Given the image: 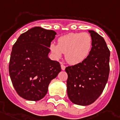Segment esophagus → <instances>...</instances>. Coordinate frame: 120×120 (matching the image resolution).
Wrapping results in <instances>:
<instances>
[{
	"mask_svg": "<svg viewBox=\"0 0 120 120\" xmlns=\"http://www.w3.org/2000/svg\"><path fill=\"white\" fill-rule=\"evenodd\" d=\"M61 68H62V69L63 71H64V70H65V66L64 65L62 64H61Z\"/></svg>",
	"mask_w": 120,
	"mask_h": 120,
	"instance_id": "1",
	"label": "esophagus"
}]
</instances>
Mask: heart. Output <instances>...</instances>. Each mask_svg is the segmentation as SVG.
I'll list each match as a JSON object with an SVG mask.
<instances>
[{
	"instance_id": "obj_1",
	"label": "heart",
	"mask_w": 120,
	"mask_h": 120,
	"mask_svg": "<svg viewBox=\"0 0 120 120\" xmlns=\"http://www.w3.org/2000/svg\"><path fill=\"white\" fill-rule=\"evenodd\" d=\"M92 47V38L88 33H70L61 36L57 41V45L50 44V50L56 58L62 53L70 64L82 62L89 55Z\"/></svg>"
}]
</instances>
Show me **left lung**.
Wrapping results in <instances>:
<instances>
[{
  "label": "left lung",
  "mask_w": 120,
  "mask_h": 120,
  "mask_svg": "<svg viewBox=\"0 0 120 120\" xmlns=\"http://www.w3.org/2000/svg\"><path fill=\"white\" fill-rule=\"evenodd\" d=\"M92 38L89 55L82 62L65 68L69 99L78 105L94 103L104 89L109 74L110 51L104 38L88 30Z\"/></svg>",
  "instance_id": "8db88e82"
}]
</instances>
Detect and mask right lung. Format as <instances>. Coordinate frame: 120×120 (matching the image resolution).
<instances>
[{
	"label": "right lung",
	"instance_id": "add662e5",
	"mask_svg": "<svg viewBox=\"0 0 120 120\" xmlns=\"http://www.w3.org/2000/svg\"><path fill=\"white\" fill-rule=\"evenodd\" d=\"M56 33L39 26L20 35L11 53L9 72L17 94L38 101L48 92L49 82L61 71L60 63L50 60L49 46Z\"/></svg>",
	"mask_w": 120,
	"mask_h": 120
}]
</instances>
